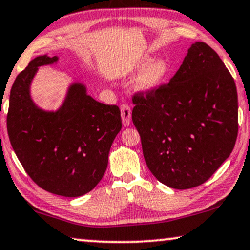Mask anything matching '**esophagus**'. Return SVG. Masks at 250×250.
Listing matches in <instances>:
<instances>
[{"label":"esophagus","instance_id":"1","mask_svg":"<svg viewBox=\"0 0 250 250\" xmlns=\"http://www.w3.org/2000/svg\"><path fill=\"white\" fill-rule=\"evenodd\" d=\"M120 110H121L122 124H124V125L128 126L130 125V121H131V108H130L129 105L122 104Z\"/></svg>","mask_w":250,"mask_h":250}]
</instances>
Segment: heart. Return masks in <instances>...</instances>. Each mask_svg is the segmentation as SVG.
Returning <instances> with one entry per match:
<instances>
[{
  "label": "heart",
  "instance_id": "obj_1",
  "mask_svg": "<svg viewBox=\"0 0 250 250\" xmlns=\"http://www.w3.org/2000/svg\"><path fill=\"white\" fill-rule=\"evenodd\" d=\"M148 64L147 66L146 64ZM147 65L146 67V65ZM146 66V68L145 66ZM145 67L135 83V88L143 93H148L157 88L168 73V64L165 60H155L152 62L150 58H144L133 65L132 70H140Z\"/></svg>",
  "mask_w": 250,
  "mask_h": 250
}]
</instances>
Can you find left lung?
I'll return each mask as SVG.
<instances>
[{
  "label": "left lung",
  "mask_w": 250,
  "mask_h": 250,
  "mask_svg": "<svg viewBox=\"0 0 250 250\" xmlns=\"http://www.w3.org/2000/svg\"><path fill=\"white\" fill-rule=\"evenodd\" d=\"M133 125L154 177L189 189L212 177L238 136L234 80L215 51L196 42L167 85L132 97Z\"/></svg>",
  "instance_id": "8db88e82"
}]
</instances>
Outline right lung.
<instances>
[{
	"label": "right lung",
	"instance_id": "right-lung-1",
	"mask_svg": "<svg viewBox=\"0 0 250 250\" xmlns=\"http://www.w3.org/2000/svg\"><path fill=\"white\" fill-rule=\"evenodd\" d=\"M58 61V56H37L19 73L10 91L6 125L12 148L35 184L54 195L79 197L93 190L106 171L121 112L94 100L82 83L69 86L59 110L38 107L31 82L40 66Z\"/></svg>",
	"mask_w": 250,
	"mask_h": 250
}]
</instances>
